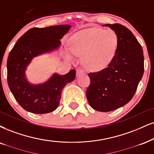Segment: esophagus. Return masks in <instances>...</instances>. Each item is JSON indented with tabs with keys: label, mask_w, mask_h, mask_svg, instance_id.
<instances>
[{
	"label": "esophagus",
	"mask_w": 154,
	"mask_h": 154,
	"mask_svg": "<svg viewBox=\"0 0 154 154\" xmlns=\"http://www.w3.org/2000/svg\"><path fill=\"white\" fill-rule=\"evenodd\" d=\"M83 73H84V72H83V70H81V69H77V70H76V76H77V77H78V76H80V75H83Z\"/></svg>",
	"instance_id": "34e87169"
}]
</instances>
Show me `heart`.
<instances>
[{"instance_id":"heart-1","label":"heart","mask_w":154,"mask_h":154,"mask_svg":"<svg viewBox=\"0 0 154 154\" xmlns=\"http://www.w3.org/2000/svg\"><path fill=\"white\" fill-rule=\"evenodd\" d=\"M70 48L64 54L68 60L83 56V66L91 71H100L111 63L119 47V36L111 29H84L74 33L68 41Z\"/></svg>"}]
</instances>
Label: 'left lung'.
Segmentation results:
<instances>
[{"label":"left lung","mask_w":154,"mask_h":154,"mask_svg":"<svg viewBox=\"0 0 154 154\" xmlns=\"http://www.w3.org/2000/svg\"><path fill=\"white\" fill-rule=\"evenodd\" d=\"M119 36L116 56L107 68L88 73L90 86L86 97L96 111L109 112L122 107L135 94L144 71L141 45L132 32L123 25L105 24Z\"/></svg>","instance_id":"1"}]
</instances>
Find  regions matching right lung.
<instances>
[{"label":"right lung","instance_id":"obj_1","mask_svg":"<svg viewBox=\"0 0 154 154\" xmlns=\"http://www.w3.org/2000/svg\"><path fill=\"white\" fill-rule=\"evenodd\" d=\"M71 28L69 25L33 28L18 40L7 60L8 84L23 109L38 114L50 113L59 105L63 88L75 78V70L65 75L55 73L48 81L33 84L28 81L26 71L32 60L59 48L60 40Z\"/></svg>","mask_w":154,"mask_h":154}]
</instances>
